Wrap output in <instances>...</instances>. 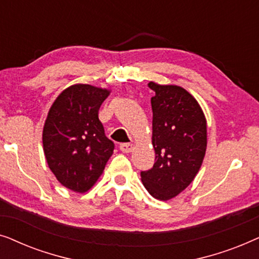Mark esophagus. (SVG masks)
Wrapping results in <instances>:
<instances>
[{
  "label": "esophagus",
  "mask_w": 259,
  "mask_h": 259,
  "mask_svg": "<svg viewBox=\"0 0 259 259\" xmlns=\"http://www.w3.org/2000/svg\"><path fill=\"white\" fill-rule=\"evenodd\" d=\"M133 148H134V145L130 143L120 145V150H121L123 153H131V152L133 151Z\"/></svg>",
  "instance_id": "esophagus-1"
}]
</instances>
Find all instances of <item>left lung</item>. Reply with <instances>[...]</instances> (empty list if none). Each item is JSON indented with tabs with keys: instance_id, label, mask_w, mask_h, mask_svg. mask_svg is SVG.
<instances>
[{
	"instance_id": "left-lung-1",
	"label": "left lung",
	"mask_w": 259,
	"mask_h": 259,
	"mask_svg": "<svg viewBox=\"0 0 259 259\" xmlns=\"http://www.w3.org/2000/svg\"><path fill=\"white\" fill-rule=\"evenodd\" d=\"M148 87L151 98L152 145L155 162L141 172V182L155 199L169 200L183 192L199 172L207 146L206 118L196 98L177 84Z\"/></svg>"
}]
</instances>
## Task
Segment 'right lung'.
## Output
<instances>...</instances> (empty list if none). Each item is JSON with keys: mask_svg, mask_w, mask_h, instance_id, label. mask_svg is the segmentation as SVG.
I'll return each mask as SVG.
<instances>
[{"mask_svg": "<svg viewBox=\"0 0 259 259\" xmlns=\"http://www.w3.org/2000/svg\"><path fill=\"white\" fill-rule=\"evenodd\" d=\"M109 94L107 88L72 84L49 108L42 132L46 160L58 182L74 192L91 190L113 154L114 144L99 120Z\"/></svg>", "mask_w": 259, "mask_h": 259, "instance_id": "add662e5", "label": "right lung"}]
</instances>
